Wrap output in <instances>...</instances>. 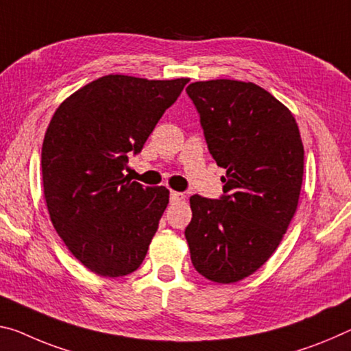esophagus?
<instances>
[{"label": "esophagus", "mask_w": 351, "mask_h": 351, "mask_svg": "<svg viewBox=\"0 0 351 351\" xmlns=\"http://www.w3.org/2000/svg\"><path fill=\"white\" fill-rule=\"evenodd\" d=\"M186 198V195H184V193H181V192H175V191H171L170 192V199H171V202H182V199H184Z\"/></svg>", "instance_id": "34e87169"}]
</instances>
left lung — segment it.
<instances>
[{
  "label": "left lung",
  "instance_id": "8db88e82",
  "mask_svg": "<svg viewBox=\"0 0 351 351\" xmlns=\"http://www.w3.org/2000/svg\"><path fill=\"white\" fill-rule=\"evenodd\" d=\"M186 92L226 170L220 199L191 197L186 241L199 275L231 285L261 269L285 237L302 191L303 142L291 110L253 82L198 81Z\"/></svg>",
  "mask_w": 351,
  "mask_h": 351
}]
</instances>
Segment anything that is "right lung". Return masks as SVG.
<instances>
[{"label": "right lung", "instance_id": "right-lung-1", "mask_svg": "<svg viewBox=\"0 0 351 351\" xmlns=\"http://www.w3.org/2000/svg\"><path fill=\"white\" fill-rule=\"evenodd\" d=\"M187 82L106 75L65 98L49 121L42 147L49 219L93 274L125 276L145 259L170 192L131 182L123 169Z\"/></svg>", "mask_w": 351, "mask_h": 351}]
</instances>
